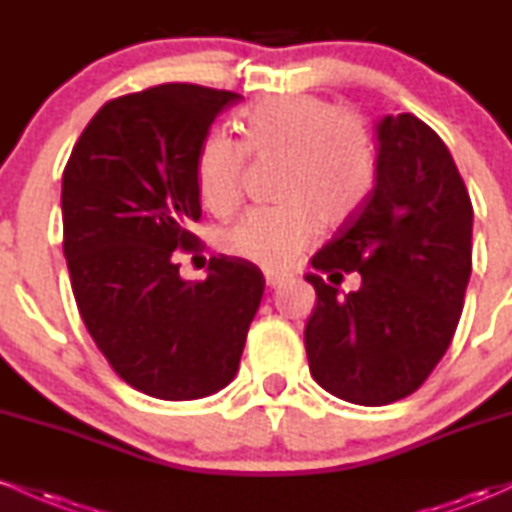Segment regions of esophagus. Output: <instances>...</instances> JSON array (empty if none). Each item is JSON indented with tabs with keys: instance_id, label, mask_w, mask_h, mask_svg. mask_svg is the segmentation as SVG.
Returning a JSON list of instances; mask_svg holds the SVG:
<instances>
[{
	"instance_id": "34e87169",
	"label": "esophagus",
	"mask_w": 512,
	"mask_h": 512,
	"mask_svg": "<svg viewBox=\"0 0 512 512\" xmlns=\"http://www.w3.org/2000/svg\"><path fill=\"white\" fill-rule=\"evenodd\" d=\"M286 279H289V274H284V272H274V269H264V281H267L269 289H276V286L284 284Z\"/></svg>"
}]
</instances>
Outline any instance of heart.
Listing matches in <instances>:
<instances>
[{
	"label": "heart",
	"instance_id": "obj_1",
	"mask_svg": "<svg viewBox=\"0 0 512 512\" xmlns=\"http://www.w3.org/2000/svg\"><path fill=\"white\" fill-rule=\"evenodd\" d=\"M243 142L211 132L199 144V199L214 214L238 204L248 151L286 158L284 207L250 209L223 236L228 252L267 267H284L310 245L317 215L327 226L349 221L378 180V154L361 117L325 98L281 96L257 103L240 120Z\"/></svg>",
	"mask_w": 512,
	"mask_h": 512
}]
</instances>
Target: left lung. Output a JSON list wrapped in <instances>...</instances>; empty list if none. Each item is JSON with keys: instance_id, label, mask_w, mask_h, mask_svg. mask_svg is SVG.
<instances>
[{"instance_id": "left-lung-1", "label": "left lung", "mask_w": 512, "mask_h": 512, "mask_svg": "<svg viewBox=\"0 0 512 512\" xmlns=\"http://www.w3.org/2000/svg\"><path fill=\"white\" fill-rule=\"evenodd\" d=\"M378 180L368 202L342 223L310 264L319 274L305 354L315 383L363 407L419 390L452 342L472 274V199L448 146L411 113L378 122Z\"/></svg>"}]
</instances>
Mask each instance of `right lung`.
<instances>
[{
  "label": "right lung",
  "mask_w": 512,
  "mask_h": 512,
  "mask_svg": "<svg viewBox=\"0 0 512 512\" xmlns=\"http://www.w3.org/2000/svg\"><path fill=\"white\" fill-rule=\"evenodd\" d=\"M238 93L161 84L108 101L62 175L64 257L81 320L113 370L149 397L182 402L236 378L264 276L211 257L202 281L178 255L199 238L197 151Z\"/></svg>",
  "instance_id": "add662e5"
}]
</instances>
